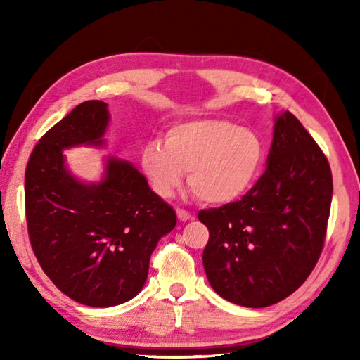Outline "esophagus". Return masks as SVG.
<instances>
[{"label":"esophagus","mask_w":360,"mask_h":360,"mask_svg":"<svg viewBox=\"0 0 360 360\" xmlns=\"http://www.w3.org/2000/svg\"><path fill=\"white\" fill-rule=\"evenodd\" d=\"M176 214H178V219H179V221H182V222L191 221V219H193V216L191 214V212H187L186 210H181V208L176 210Z\"/></svg>","instance_id":"1"}]
</instances>
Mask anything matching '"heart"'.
<instances>
[{
  "label": "heart",
  "instance_id": "obj_1",
  "mask_svg": "<svg viewBox=\"0 0 360 360\" xmlns=\"http://www.w3.org/2000/svg\"><path fill=\"white\" fill-rule=\"evenodd\" d=\"M266 148L259 133L225 119H195L169 127L165 143L143 148L141 165L157 195L169 198L188 172L200 202L225 205L241 198L264 173Z\"/></svg>",
  "mask_w": 360,
  "mask_h": 360
}]
</instances>
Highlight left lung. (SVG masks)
Returning a JSON list of instances; mask_svg holds the SVG:
<instances>
[{
	"label": "left lung",
	"instance_id": "8db88e82",
	"mask_svg": "<svg viewBox=\"0 0 360 360\" xmlns=\"http://www.w3.org/2000/svg\"><path fill=\"white\" fill-rule=\"evenodd\" d=\"M332 192L324 152L285 111L276 119L257 184L236 202L198 212L210 230L203 266L211 288L248 308L294 294L324 248Z\"/></svg>",
	"mask_w": 360,
	"mask_h": 360
}]
</instances>
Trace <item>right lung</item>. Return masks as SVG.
<instances>
[{
	"label": "right lung",
	"instance_id": "1",
	"mask_svg": "<svg viewBox=\"0 0 360 360\" xmlns=\"http://www.w3.org/2000/svg\"><path fill=\"white\" fill-rule=\"evenodd\" d=\"M84 101L46 131L25 172V216L39 265L57 288L87 307H114L135 297L148 279L157 241L176 212L150 191L129 162L109 158L100 184L66 172L63 149L103 143L109 114Z\"/></svg>",
	"mask_w": 360,
	"mask_h": 360
}]
</instances>
